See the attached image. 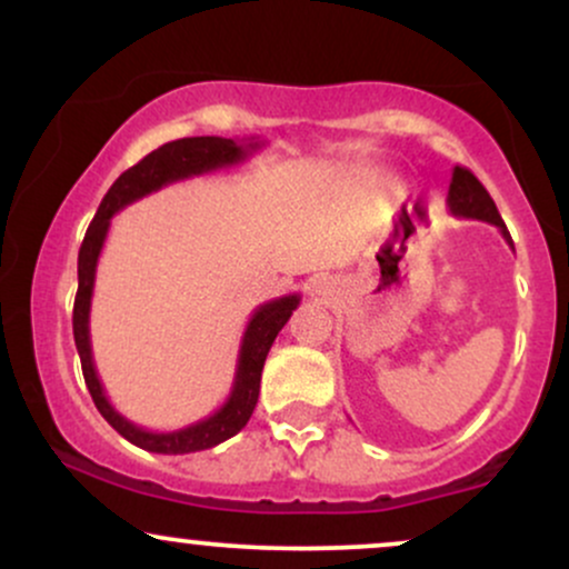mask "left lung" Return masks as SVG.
<instances>
[{
  "mask_svg": "<svg viewBox=\"0 0 569 569\" xmlns=\"http://www.w3.org/2000/svg\"><path fill=\"white\" fill-rule=\"evenodd\" d=\"M447 206H449V211L455 213V217L481 219V221H489V224H495L502 232V238L508 240V246L513 248V240L506 230V221L500 219L498 206H495V200L489 198L485 184H481V181L476 179V176L468 171V168L457 166L452 171V184H449Z\"/></svg>",
  "mask_w": 569,
  "mask_h": 569,
  "instance_id": "1",
  "label": "left lung"
}]
</instances>
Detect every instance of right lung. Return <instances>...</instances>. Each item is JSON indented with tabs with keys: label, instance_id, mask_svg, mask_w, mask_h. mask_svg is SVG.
Segmentation results:
<instances>
[{
	"label": "right lung",
	"instance_id": "right-lung-1",
	"mask_svg": "<svg viewBox=\"0 0 569 569\" xmlns=\"http://www.w3.org/2000/svg\"><path fill=\"white\" fill-rule=\"evenodd\" d=\"M262 141L248 139V141H232L219 139V136H194V139H179L162 143L160 149L149 152L141 162L128 168L120 179L109 187L103 194L101 206H98L93 221H90L88 232L80 246V257H77V299H74V316H71V326H74V345L80 352L84 385H88L90 396H93L96 409L101 411L103 420L112 426L122 439H128L136 447L147 449V452L158 455H189L200 452V449H211L217 443L232 439L238 430L246 428L251 420L253 407L259 398V382H262L264 358L270 352L272 342H276L278 331L283 329L291 312L297 310L299 293H289V297H278L272 302L259 305L253 310L251 321L246 326L243 342H240L238 369H234V382L230 390V398L221 403V409L213 411L206 420L192 422V426L171 430V433H152V430L133 426L126 417L109 403L107 393H103L101 380H98L93 367V350H90V299H93V283H96V264L101 257L103 240H107L109 224L117 211L130 206V202L147 198V194L158 192L166 184L173 181L189 179V176L211 173L217 168H230L243 162L248 154L257 152Z\"/></svg>",
	"mask_w": 569,
	"mask_h": 569
}]
</instances>
